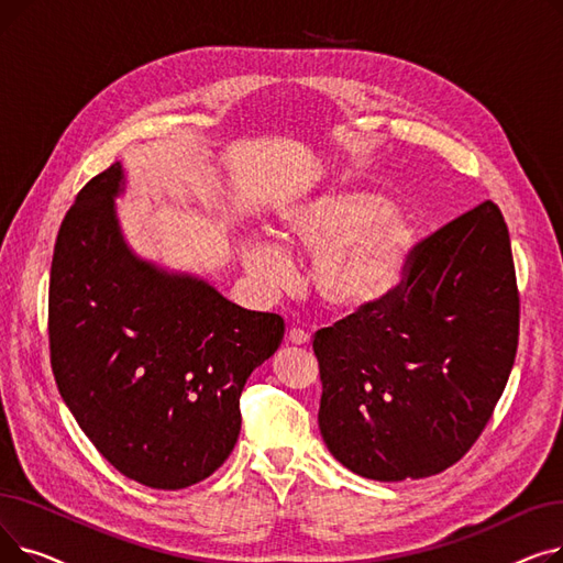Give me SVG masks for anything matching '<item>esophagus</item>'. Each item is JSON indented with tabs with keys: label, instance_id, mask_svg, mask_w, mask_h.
<instances>
[{
	"label": "esophagus",
	"instance_id": "1",
	"mask_svg": "<svg viewBox=\"0 0 563 563\" xmlns=\"http://www.w3.org/2000/svg\"><path fill=\"white\" fill-rule=\"evenodd\" d=\"M287 340H289L291 344H297V346H306V344L310 342V335H308L306 331H301V329H291V331L287 333Z\"/></svg>",
	"mask_w": 563,
	"mask_h": 563
}]
</instances>
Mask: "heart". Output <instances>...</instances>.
Instances as JSON below:
<instances>
[{"instance_id":"b5f03b06","label":"heart","mask_w":563,"mask_h":563,"mask_svg":"<svg viewBox=\"0 0 563 563\" xmlns=\"http://www.w3.org/2000/svg\"><path fill=\"white\" fill-rule=\"evenodd\" d=\"M278 246L242 242L240 257L253 280L280 289L291 280L285 253H319L312 283L321 301L335 310H356L386 294L416 246L418 230L393 200L372 189H340L283 210Z\"/></svg>"}]
</instances>
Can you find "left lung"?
<instances>
[{
	"label": "left lung",
	"mask_w": 563,
	"mask_h": 563,
	"mask_svg": "<svg viewBox=\"0 0 563 563\" xmlns=\"http://www.w3.org/2000/svg\"><path fill=\"white\" fill-rule=\"evenodd\" d=\"M518 329L509 228L486 200L412 246L397 287L314 333L327 448L376 482L448 470L505 393Z\"/></svg>",
	"instance_id": "8db88e82"
}]
</instances>
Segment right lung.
Wrapping results in <instances>:
<instances>
[{
  "instance_id": "right-lung-1",
  "label": "right lung",
  "mask_w": 563,
  "mask_h": 563,
  "mask_svg": "<svg viewBox=\"0 0 563 563\" xmlns=\"http://www.w3.org/2000/svg\"><path fill=\"white\" fill-rule=\"evenodd\" d=\"M123 185L115 162L86 183L58 228L49 361L77 424L118 472L180 490L230 456L246 378L274 356L285 321L136 257L115 219Z\"/></svg>"
}]
</instances>
